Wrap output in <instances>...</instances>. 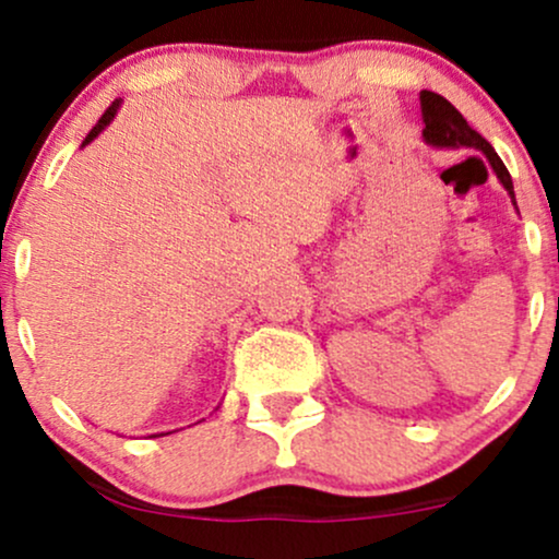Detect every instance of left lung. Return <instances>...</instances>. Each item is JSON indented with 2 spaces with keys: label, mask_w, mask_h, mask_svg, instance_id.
<instances>
[{
  "label": "left lung",
  "mask_w": 559,
  "mask_h": 559,
  "mask_svg": "<svg viewBox=\"0 0 559 559\" xmlns=\"http://www.w3.org/2000/svg\"><path fill=\"white\" fill-rule=\"evenodd\" d=\"M420 110H423V139H426V144L431 146H441V150H457V146H467V150H480L489 159L491 170L497 173L499 183L504 186L507 194H510L512 204H515V191H512V178L510 173H507L504 163L499 159L497 152H493V146L480 136L478 131H473L471 126H467V120L463 115L457 112V107L452 105V102H447L441 94H433V92H420Z\"/></svg>",
  "instance_id": "left-lung-1"
}]
</instances>
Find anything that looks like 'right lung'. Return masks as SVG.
Instances as JSON below:
<instances>
[{
	"label": "right lung",
	"mask_w": 559,
	"mask_h": 559,
	"mask_svg": "<svg viewBox=\"0 0 559 559\" xmlns=\"http://www.w3.org/2000/svg\"><path fill=\"white\" fill-rule=\"evenodd\" d=\"M120 110V99H115L112 102V105L110 107H107V110H105V115H102V118H99V123H96L94 128H92V131H88V136L86 139H83V144L81 146H86L88 144V141H94L96 136H99V133L102 131H105V128L107 126H110V120L115 118V112H118Z\"/></svg>",
	"instance_id": "add662e5"
}]
</instances>
